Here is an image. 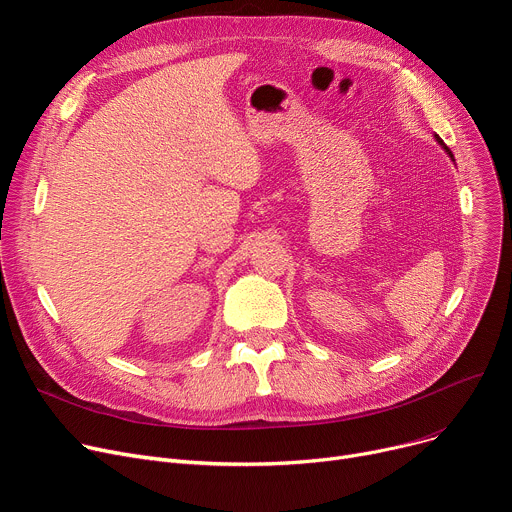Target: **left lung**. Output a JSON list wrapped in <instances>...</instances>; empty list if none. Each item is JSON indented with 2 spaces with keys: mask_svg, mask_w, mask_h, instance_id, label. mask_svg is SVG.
Returning <instances> with one entry per match:
<instances>
[{
  "mask_svg": "<svg viewBox=\"0 0 512 512\" xmlns=\"http://www.w3.org/2000/svg\"><path fill=\"white\" fill-rule=\"evenodd\" d=\"M436 139H438V143H440V145H444V143H442V139H440V137H436ZM444 149H446V151H448V155H450V157H452V151H450V149H448V147H446V145H444Z\"/></svg>",
  "mask_w": 512,
  "mask_h": 512,
  "instance_id": "8db88e82",
  "label": "left lung"
}]
</instances>
